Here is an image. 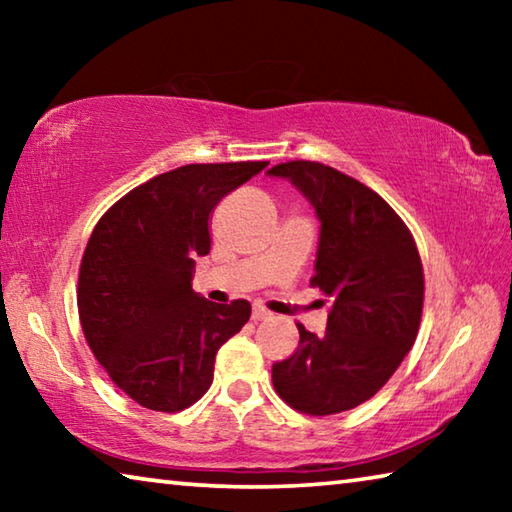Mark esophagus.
I'll return each mask as SVG.
<instances>
[{
	"label": "esophagus",
	"instance_id": "1",
	"mask_svg": "<svg viewBox=\"0 0 512 512\" xmlns=\"http://www.w3.org/2000/svg\"><path fill=\"white\" fill-rule=\"evenodd\" d=\"M250 318H253L255 323H257V320H268V318H271V311H266L264 307L255 305V307H253V314H250Z\"/></svg>",
	"mask_w": 512,
	"mask_h": 512
}]
</instances>
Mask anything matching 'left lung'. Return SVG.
Here are the masks:
<instances>
[{
	"label": "left lung",
	"instance_id": "1",
	"mask_svg": "<svg viewBox=\"0 0 512 512\" xmlns=\"http://www.w3.org/2000/svg\"><path fill=\"white\" fill-rule=\"evenodd\" d=\"M320 221L311 287L329 296L323 336L298 325L300 343L273 363L284 402L332 415L370 400L391 379L418 336L424 275L411 232L384 198L320 162L277 164Z\"/></svg>",
	"mask_w": 512,
	"mask_h": 512
}]
</instances>
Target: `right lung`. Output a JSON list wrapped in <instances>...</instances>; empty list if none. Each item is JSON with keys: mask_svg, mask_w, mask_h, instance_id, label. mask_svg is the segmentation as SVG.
Here are the masks:
<instances>
[{"mask_svg": "<svg viewBox=\"0 0 512 512\" xmlns=\"http://www.w3.org/2000/svg\"><path fill=\"white\" fill-rule=\"evenodd\" d=\"M268 162L187 164L135 187L101 216L79 275V316L110 379L151 411H183L214 379L221 345L250 318L192 289L210 253V221L225 194Z\"/></svg>", "mask_w": 512, "mask_h": 512, "instance_id": "add662e5", "label": "right lung"}]
</instances>
